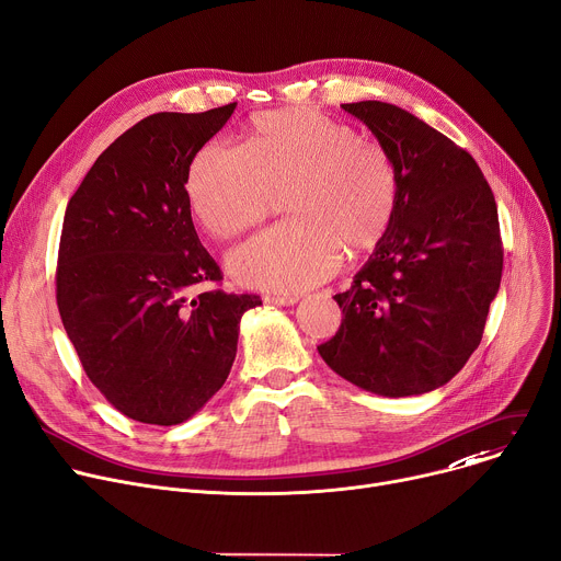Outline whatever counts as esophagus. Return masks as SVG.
I'll list each match as a JSON object with an SVG mask.
<instances>
[{
	"label": "esophagus",
	"instance_id": "obj_1",
	"mask_svg": "<svg viewBox=\"0 0 561 561\" xmlns=\"http://www.w3.org/2000/svg\"><path fill=\"white\" fill-rule=\"evenodd\" d=\"M264 302L275 305V307H293V305H297V297L295 295H266Z\"/></svg>",
	"mask_w": 561,
	"mask_h": 561
}]
</instances>
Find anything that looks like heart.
Returning <instances> with one entry per match:
<instances>
[{
  "label": "heart",
  "instance_id": "obj_1",
  "mask_svg": "<svg viewBox=\"0 0 561 561\" xmlns=\"http://www.w3.org/2000/svg\"><path fill=\"white\" fill-rule=\"evenodd\" d=\"M282 194L290 220L239 245L228 266L243 286L297 293L331 277L343 252L360 256L386 239L399 173L354 126L290 107L256 115L241 151L203 146L186 175L192 211L216 239L256 226Z\"/></svg>",
  "mask_w": 561,
  "mask_h": 561
}]
</instances>
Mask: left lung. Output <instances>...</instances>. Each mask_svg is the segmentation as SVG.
<instances>
[{"mask_svg": "<svg viewBox=\"0 0 561 561\" xmlns=\"http://www.w3.org/2000/svg\"><path fill=\"white\" fill-rule=\"evenodd\" d=\"M392 158L399 205L345 293L341 329L318 347L350 383L381 397L449 383L482 339L503 273L494 194L476 160L410 112L343 103Z\"/></svg>", "mask_w": 561, "mask_h": 561, "instance_id": "obj_1", "label": "left lung"}]
</instances>
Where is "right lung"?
Segmentation results:
<instances>
[{
    "instance_id": "obj_1",
    "label": "right lung",
    "mask_w": 561,
    "mask_h": 561,
    "mask_svg": "<svg viewBox=\"0 0 561 561\" xmlns=\"http://www.w3.org/2000/svg\"><path fill=\"white\" fill-rule=\"evenodd\" d=\"M234 107L141 119L96 158L65 209L62 327L90 381L141 424L194 417L230 375L241 316L261 305L259 295L196 293L222 277L184 184Z\"/></svg>"
}]
</instances>
